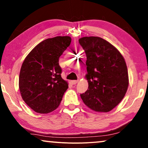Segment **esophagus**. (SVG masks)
<instances>
[{
  "label": "esophagus",
  "mask_w": 148,
  "mask_h": 148,
  "mask_svg": "<svg viewBox=\"0 0 148 148\" xmlns=\"http://www.w3.org/2000/svg\"><path fill=\"white\" fill-rule=\"evenodd\" d=\"M77 82H78V80H73V81H71V84L72 85H75Z\"/></svg>",
  "instance_id": "obj_1"
}]
</instances>
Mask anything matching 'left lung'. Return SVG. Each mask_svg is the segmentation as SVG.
Listing matches in <instances>:
<instances>
[{
	"label": "left lung",
	"instance_id": "obj_1",
	"mask_svg": "<svg viewBox=\"0 0 148 148\" xmlns=\"http://www.w3.org/2000/svg\"><path fill=\"white\" fill-rule=\"evenodd\" d=\"M79 42L86 54L89 84L81 98L92 110L109 112L121 102L128 88L125 60L114 46L100 37H84Z\"/></svg>",
	"mask_w": 148,
	"mask_h": 148
}]
</instances>
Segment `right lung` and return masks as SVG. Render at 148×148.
<instances>
[{"instance_id":"1","label":"right lung","mask_w":148,"mask_h":148,"mask_svg":"<svg viewBox=\"0 0 148 148\" xmlns=\"http://www.w3.org/2000/svg\"><path fill=\"white\" fill-rule=\"evenodd\" d=\"M69 36L48 38L28 54L19 78L21 97L35 112L47 114L58 108L68 84L61 77L58 60L69 46Z\"/></svg>"}]
</instances>
